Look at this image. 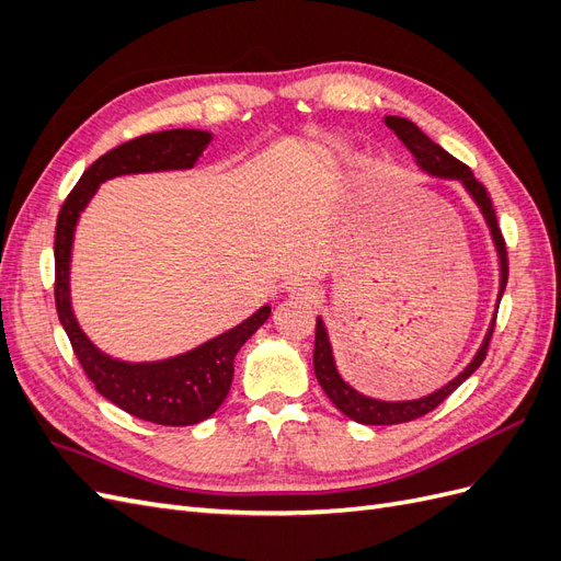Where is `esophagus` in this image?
Instances as JSON below:
<instances>
[{
	"label": "esophagus",
	"mask_w": 561,
	"mask_h": 561,
	"mask_svg": "<svg viewBox=\"0 0 561 561\" xmlns=\"http://www.w3.org/2000/svg\"><path fill=\"white\" fill-rule=\"evenodd\" d=\"M287 295L295 297V299L313 301L318 297V287L307 278H295V280L287 283Z\"/></svg>",
	"instance_id": "34e87169"
}]
</instances>
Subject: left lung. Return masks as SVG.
<instances>
[{"mask_svg": "<svg viewBox=\"0 0 561 561\" xmlns=\"http://www.w3.org/2000/svg\"><path fill=\"white\" fill-rule=\"evenodd\" d=\"M383 124L398 135V140L407 149H410V154L414 157V163L419 165V171H423L431 178L458 182L466 190V194L472 198L474 206L480 208L484 222H486V229L491 233V243H494L496 257H499V297H496V311H499V304H501L505 283H507V252H505L503 236H501V229L496 222V213H494V208H491V198L486 196V190L478 180H474L468 165H463L461 161L454 159L447 149L433 142L426 133L410 122V118L383 116ZM494 322H496V316L491 318L478 353L472 355V360L463 367V371H458V375L449 383L433 390V393H428V396L414 398V400H379V398H369V396L360 393L358 388H353L342 375H339L328 328H325V322H322V318L318 316L316 318V346H313L316 379H318L320 388L328 393V398L334 402L336 410L346 414L348 419L363 423V426H396V423L414 421L423 414L433 412L439 402H443L447 396H451L454 390L482 365L489 339H491V334H494Z\"/></svg>", "mask_w": 561, "mask_h": 561, "instance_id": "8db88e82", "label": "left lung"}]
</instances>
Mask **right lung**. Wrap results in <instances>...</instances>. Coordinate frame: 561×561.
<instances>
[{
	"instance_id": "obj_1",
	"label": "right lung",
	"mask_w": 561,
	"mask_h": 561,
	"mask_svg": "<svg viewBox=\"0 0 561 561\" xmlns=\"http://www.w3.org/2000/svg\"><path fill=\"white\" fill-rule=\"evenodd\" d=\"M210 140L213 133L208 130L173 128L140 135L114 147L81 175L62 203L56 225V309L83 371L100 396L122 407L130 416L159 426H194L219 410L233 381L236 353L264 325L271 307L257 309L236 328L173 358L149 363L112 358L81 330L72 309L70 268L75 231L100 184L122 175L190 171Z\"/></svg>"
}]
</instances>
